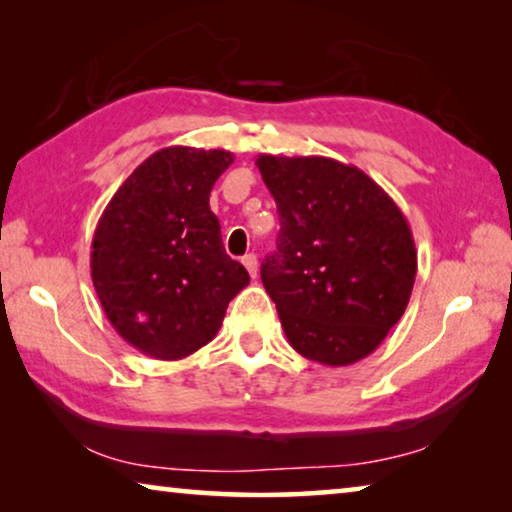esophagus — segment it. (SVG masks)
Listing matches in <instances>:
<instances>
[{"label": "esophagus", "mask_w": 512, "mask_h": 512, "mask_svg": "<svg viewBox=\"0 0 512 512\" xmlns=\"http://www.w3.org/2000/svg\"><path fill=\"white\" fill-rule=\"evenodd\" d=\"M241 262H244V266H246V271L250 273V277H257V255L248 253V255H244V259H241Z\"/></svg>", "instance_id": "esophagus-1"}]
</instances>
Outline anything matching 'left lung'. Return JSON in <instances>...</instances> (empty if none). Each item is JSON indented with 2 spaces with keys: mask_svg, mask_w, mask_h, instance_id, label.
<instances>
[{
  "mask_svg": "<svg viewBox=\"0 0 512 512\" xmlns=\"http://www.w3.org/2000/svg\"><path fill=\"white\" fill-rule=\"evenodd\" d=\"M280 214L262 264L291 348L341 368L379 348L409 305L418 253L400 207L354 164L257 155Z\"/></svg>",
  "mask_w": 512,
  "mask_h": 512,
  "instance_id": "left-lung-1",
  "label": "left lung"
}]
</instances>
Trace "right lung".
<instances>
[{
  "label": "right lung",
  "instance_id": "add662e5",
  "mask_svg": "<svg viewBox=\"0 0 512 512\" xmlns=\"http://www.w3.org/2000/svg\"><path fill=\"white\" fill-rule=\"evenodd\" d=\"M235 162L223 149L167 146L110 198L90 268L103 314L146 357L185 359L210 343L228 302L250 282L223 250L210 192Z\"/></svg>",
  "mask_w": 512,
  "mask_h": 512
}]
</instances>
